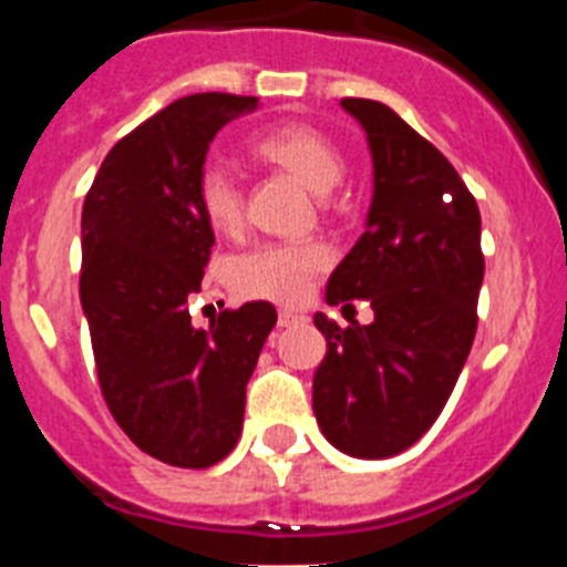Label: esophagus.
Returning a JSON list of instances; mask_svg holds the SVG:
<instances>
[{
  "instance_id": "obj_1",
  "label": "esophagus",
  "mask_w": 567,
  "mask_h": 567,
  "mask_svg": "<svg viewBox=\"0 0 567 567\" xmlns=\"http://www.w3.org/2000/svg\"><path fill=\"white\" fill-rule=\"evenodd\" d=\"M298 323H307V315L295 312V309H280L278 327H298Z\"/></svg>"
}]
</instances>
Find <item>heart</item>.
Listing matches in <instances>:
<instances>
[{"label":"heart","instance_id":"1","mask_svg":"<svg viewBox=\"0 0 567 567\" xmlns=\"http://www.w3.org/2000/svg\"><path fill=\"white\" fill-rule=\"evenodd\" d=\"M252 153L260 162L289 169L315 193H329L346 175V155L332 135L303 122L280 124L260 133L252 142ZM195 202L215 233H238L244 221V193L227 167L207 164L198 173ZM329 260L332 252L323 240H267L235 255L227 267V280L244 298L298 303L307 298L312 278L329 267Z\"/></svg>","mask_w":567,"mask_h":567}]
</instances>
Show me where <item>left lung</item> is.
Listing matches in <instances>:
<instances>
[{"instance_id":"obj_1","label":"left lung","mask_w":567,"mask_h":567,"mask_svg":"<svg viewBox=\"0 0 567 567\" xmlns=\"http://www.w3.org/2000/svg\"><path fill=\"white\" fill-rule=\"evenodd\" d=\"M374 162L369 227L327 284L332 307L369 300L374 320L338 327L323 312L327 358L312 383L320 432L352 457L417 443L452 398L477 334L485 258L480 207L452 162L385 104L343 99Z\"/></svg>"}]
</instances>
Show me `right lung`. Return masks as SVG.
<instances>
[{"label":"right lung","instance_id":"obj_1","mask_svg":"<svg viewBox=\"0 0 567 567\" xmlns=\"http://www.w3.org/2000/svg\"><path fill=\"white\" fill-rule=\"evenodd\" d=\"M255 96L195 93L107 153L82 207L79 295L104 403L144 454L209 468L240 437L247 383L278 312L267 300L195 329L215 235L195 202L209 142Z\"/></svg>","mask_w":567,"mask_h":567}]
</instances>
